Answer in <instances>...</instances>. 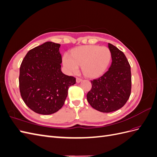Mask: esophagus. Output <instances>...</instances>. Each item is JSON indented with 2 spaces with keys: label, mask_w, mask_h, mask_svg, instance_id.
<instances>
[{
  "label": "esophagus",
  "mask_w": 157,
  "mask_h": 157,
  "mask_svg": "<svg viewBox=\"0 0 157 157\" xmlns=\"http://www.w3.org/2000/svg\"><path fill=\"white\" fill-rule=\"evenodd\" d=\"M76 81H77V83H80V82L82 81V79L81 78H77V79H76Z\"/></svg>",
  "instance_id": "esophagus-1"
}]
</instances>
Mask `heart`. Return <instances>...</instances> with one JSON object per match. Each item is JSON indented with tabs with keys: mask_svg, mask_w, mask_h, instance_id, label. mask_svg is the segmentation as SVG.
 Segmentation results:
<instances>
[{
	"mask_svg": "<svg viewBox=\"0 0 157 157\" xmlns=\"http://www.w3.org/2000/svg\"><path fill=\"white\" fill-rule=\"evenodd\" d=\"M111 59V53L105 46L85 45L65 54L63 63L68 74L77 73L79 66L83 74L89 78H97L103 74Z\"/></svg>",
	"mask_w": 157,
	"mask_h": 157,
	"instance_id": "heart-1",
	"label": "heart"
}]
</instances>
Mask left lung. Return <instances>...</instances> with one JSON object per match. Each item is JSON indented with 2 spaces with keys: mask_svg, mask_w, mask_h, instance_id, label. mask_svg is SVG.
Listing matches in <instances>:
<instances>
[{
  "mask_svg": "<svg viewBox=\"0 0 157 157\" xmlns=\"http://www.w3.org/2000/svg\"><path fill=\"white\" fill-rule=\"evenodd\" d=\"M112 63L101 77L91 80L87 101L94 109L103 113L115 111L125 105L131 93L130 65L122 51L109 43Z\"/></svg>",
  "mask_w": 157,
  "mask_h": 157,
  "instance_id": "left-lung-1",
  "label": "left lung"
}]
</instances>
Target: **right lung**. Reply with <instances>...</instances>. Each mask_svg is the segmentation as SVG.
I'll use <instances>...</instances> for the list:
<instances>
[{
  "instance_id": "obj_1",
  "label": "right lung",
  "mask_w": 157,
  "mask_h": 157,
  "mask_svg": "<svg viewBox=\"0 0 157 157\" xmlns=\"http://www.w3.org/2000/svg\"><path fill=\"white\" fill-rule=\"evenodd\" d=\"M60 44L46 42L30 50L20 69V91L27 106L41 115L53 114L63 107L69 88L76 78L61 70Z\"/></svg>"
}]
</instances>
